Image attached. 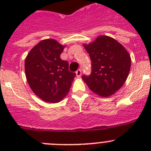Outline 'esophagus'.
<instances>
[{
    "mask_svg": "<svg viewBox=\"0 0 151 151\" xmlns=\"http://www.w3.org/2000/svg\"><path fill=\"white\" fill-rule=\"evenodd\" d=\"M76 76H77V77H80L81 76H82V69H78V70H77L76 71Z\"/></svg>",
    "mask_w": 151,
    "mask_h": 151,
    "instance_id": "1",
    "label": "esophagus"
}]
</instances>
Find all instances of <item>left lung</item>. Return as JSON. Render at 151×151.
Instances as JSON below:
<instances>
[{
  "label": "left lung",
  "mask_w": 151,
  "mask_h": 151,
  "mask_svg": "<svg viewBox=\"0 0 151 151\" xmlns=\"http://www.w3.org/2000/svg\"><path fill=\"white\" fill-rule=\"evenodd\" d=\"M84 47L91 60V73L82 76V79L95 94L112 95L127 79L131 67L129 53L116 40L106 35Z\"/></svg>",
  "instance_id": "1"
}]
</instances>
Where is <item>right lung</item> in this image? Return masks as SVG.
<instances>
[{"label":"right lung","instance_id":"obj_1","mask_svg":"<svg viewBox=\"0 0 151 151\" xmlns=\"http://www.w3.org/2000/svg\"><path fill=\"white\" fill-rule=\"evenodd\" d=\"M65 47L54 39H45L29 51L25 61L27 82L36 95L45 102L57 103L68 94L76 73L60 59Z\"/></svg>","mask_w":151,"mask_h":151}]
</instances>
